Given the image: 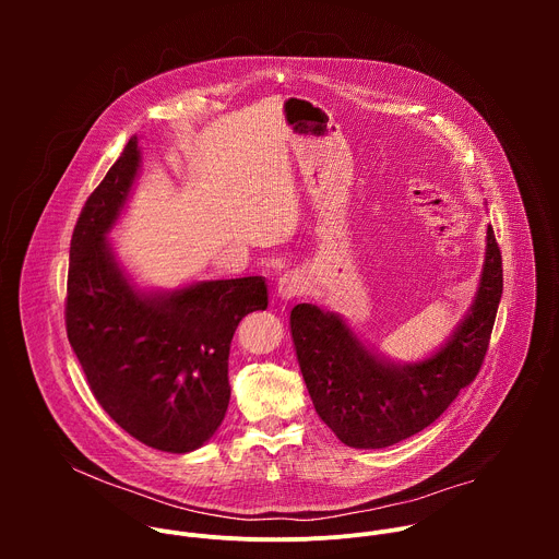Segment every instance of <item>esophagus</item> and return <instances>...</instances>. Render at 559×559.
<instances>
[{"label":"esophagus","instance_id":"34e87169","mask_svg":"<svg viewBox=\"0 0 559 559\" xmlns=\"http://www.w3.org/2000/svg\"><path fill=\"white\" fill-rule=\"evenodd\" d=\"M307 289V281L300 272H287L276 283V296L281 300H292L296 296H302Z\"/></svg>","mask_w":559,"mask_h":559}]
</instances>
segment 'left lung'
Wrapping results in <instances>:
<instances>
[{
  "label": "left lung",
  "instance_id": "left-lung-1",
  "mask_svg": "<svg viewBox=\"0 0 559 559\" xmlns=\"http://www.w3.org/2000/svg\"><path fill=\"white\" fill-rule=\"evenodd\" d=\"M502 298V257L487 227L475 296L449 338L418 362H397L360 341L341 313L300 302L292 341L316 414L354 449H384L429 427L483 367Z\"/></svg>",
  "mask_w": 559,
  "mask_h": 559
}]
</instances>
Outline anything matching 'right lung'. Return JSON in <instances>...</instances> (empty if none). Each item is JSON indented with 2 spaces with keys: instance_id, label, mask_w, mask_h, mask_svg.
<instances>
[{
  "instance_id": "add662e5",
  "label": "right lung",
  "mask_w": 559,
  "mask_h": 559,
  "mask_svg": "<svg viewBox=\"0 0 559 559\" xmlns=\"http://www.w3.org/2000/svg\"><path fill=\"white\" fill-rule=\"evenodd\" d=\"M141 170L130 136L70 238L66 332L104 412L139 442L190 453L229 405L227 358L243 318L267 309L263 276L143 289L119 263L110 231Z\"/></svg>"
}]
</instances>
